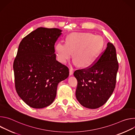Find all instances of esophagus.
Returning a JSON list of instances; mask_svg holds the SVG:
<instances>
[{"instance_id": "obj_1", "label": "esophagus", "mask_w": 135, "mask_h": 135, "mask_svg": "<svg viewBox=\"0 0 135 135\" xmlns=\"http://www.w3.org/2000/svg\"><path fill=\"white\" fill-rule=\"evenodd\" d=\"M74 73V69L73 68H69V75H71Z\"/></svg>"}]
</instances>
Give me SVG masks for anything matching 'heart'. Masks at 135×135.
<instances>
[{
    "instance_id": "heart-1",
    "label": "heart",
    "mask_w": 135,
    "mask_h": 135,
    "mask_svg": "<svg viewBox=\"0 0 135 135\" xmlns=\"http://www.w3.org/2000/svg\"><path fill=\"white\" fill-rule=\"evenodd\" d=\"M104 45L103 38L100 36L87 32H73L67 37L66 44H56L55 51L59 62L67 63L73 53V63L87 67L97 60Z\"/></svg>"
}]
</instances>
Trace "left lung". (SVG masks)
Returning a JSON list of instances; mask_svg holds the SVG:
<instances>
[{
	"label": "left lung",
	"instance_id": "left-lung-1",
	"mask_svg": "<svg viewBox=\"0 0 135 135\" xmlns=\"http://www.w3.org/2000/svg\"><path fill=\"white\" fill-rule=\"evenodd\" d=\"M118 69L116 49L108 42L106 49L92 65L74 73L78 80L76 97L79 102L90 109L104 105L115 88Z\"/></svg>",
	"mask_w": 135,
	"mask_h": 135
}]
</instances>
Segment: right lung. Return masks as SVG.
I'll list each match as a JSON object with an SVG mask.
<instances>
[{"instance_id":"obj_1","label":"right lung","mask_w":135,"mask_h":135,"mask_svg":"<svg viewBox=\"0 0 135 135\" xmlns=\"http://www.w3.org/2000/svg\"><path fill=\"white\" fill-rule=\"evenodd\" d=\"M61 31L38 28L19 44L13 63L15 86L19 97L31 107L51 105L57 84L69 76L68 68L56 60L54 45Z\"/></svg>"}]
</instances>
